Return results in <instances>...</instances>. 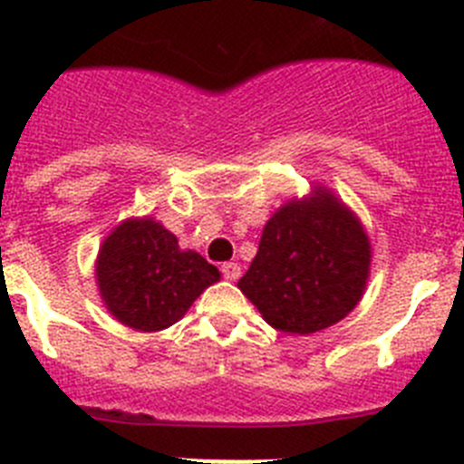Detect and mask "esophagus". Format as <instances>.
<instances>
[{
	"mask_svg": "<svg viewBox=\"0 0 464 464\" xmlns=\"http://www.w3.org/2000/svg\"><path fill=\"white\" fill-rule=\"evenodd\" d=\"M220 274H223L227 281H237V278L241 276V267L237 262H223V265H220Z\"/></svg>",
	"mask_w": 464,
	"mask_h": 464,
	"instance_id": "obj_1",
	"label": "esophagus"
}]
</instances>
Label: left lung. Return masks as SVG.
<instances>
[{"label": "left lung", "instance_id": "1", "mask_svg": "<svg viewBox=\"0 0 464 464\" xmlns=\"http://www.w3.org/2000/svg\"><path fill=\"white\" fill-rule=\"evenodd\" d=\"M370 257L358 220L334 197L318 192L269 218L239 288L272 327L311 334L355 309Z\"/></svg>", "mask_w": 464, "mask_h": 464}]
</instances>
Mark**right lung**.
Masks as SVG:
<instances>
[{
    "instance_id": "1",
    "label": "right lung",
    "mask_w": 464,
    "mask_h": 464,
    "mask_svg": "<svg viewBox=\"0 0 464 464\" xmlns=\"http://www.w3.org/2000/svg\"><path fill=\"white\" fill-rule=\"evenodd\" d=\"M218 269L155 220H125L111 232L97 260L102 299L118 321L141 332L165 330L186 315Z\"/></svg>"
}]
</instances>
